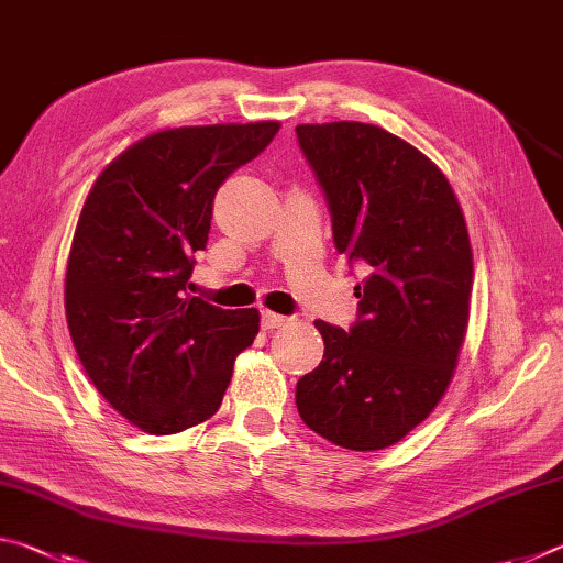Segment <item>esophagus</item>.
I'll list each match as a JSON object with an SVG mask.
<instances>
[{
    "mask_svg": "<svg viewBox=\"0 0 563 563\" xmlns=\"http://www.w3.org/2000/svg\"><path fill=\"white\" fill-rule=\"evenodd\" d=\"M261 325H263L265 330H275V328L288 325V318H285V316H278V312L263 310V312H261Z\"/></svg>",
    "mask_w": 563,
    "mask_h": 563,
    "instance_id": "1",
    "label": "esophagus"
}]
</instances>
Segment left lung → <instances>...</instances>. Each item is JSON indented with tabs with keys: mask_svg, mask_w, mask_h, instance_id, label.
<instances>
[{
	"mask_svg": "<svg viewBox=\"0 0 563 563\" xmlns=\"http://www.w3.org/2000/svg\"><path fill=\"white\" fill-rule=\"evenodd\" d=\"M295 133L338 253L365 273L347 330L316 320L325 355L298 379L295 405L332 444L385 450L432 412L454 375L470 320V233L450 180L407 141L360 121Z\"/></svg>",
	"mask_w": 563,
	"mask_h": 563,
	"instance_id": "obj_1",
	"label": "left lung"
}]
</instances>
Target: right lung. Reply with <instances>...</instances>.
Masks as SVG:
<instances>
[{
	"instance_id": "obj_1",
	"label": "right lung",
	"mask_w": 563,
	"mask_h": 563,
	"mask_svg": "<svg viewBox=\"0 0 563 563\" xmlns=\"http://www.w3.org/2000/svg\"><path fill=\"white\" fill-rule=\"evenodd\" d=\"M278 121L158 131L97 178L71 241L64 308L71 342L103 399L148 434H176L221 407L258 310L190 295L213 198L263 154Z\"/></svg>"
}]
</instances>
